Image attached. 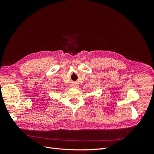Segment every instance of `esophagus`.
I'll return each mask as SVG.
<instances>
[{
  "label": "esophagus",
  "mask_w": 154,
  "mask_h": 154,
  "mask_svg": "<svg viewBox=\"0 0 154 154\" xmlns=\"http://www.w3.org/2000/svg\"><path fill=\"white\" fill-rule=\"evenodd\" d=\"M72 87H73V88H78V85L76 84V83H73V84L72 85Z\"/></svg>",
  "instance_id": "esophagus-1"
}]
</instances>
